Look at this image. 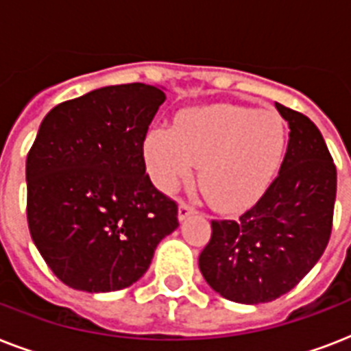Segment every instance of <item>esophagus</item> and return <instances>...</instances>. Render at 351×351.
<instances>
[{"instance_id":"esophagus-1","label":"esophagus","mask_w":351,"mask_h":351,"mask_svg":"<svg viewBox=\"0 0 351 351\" xmlns=\"http://www.w3.org/2000/svg\"><path fill=\"white\" fill-rule=\"evenodd\" d=\"M193 213H195V208H193L191 204H187V202H184V200H182L180 206H178V219L186 220L187 217H189V215H193Z\"/></svg>"}]
</instances>
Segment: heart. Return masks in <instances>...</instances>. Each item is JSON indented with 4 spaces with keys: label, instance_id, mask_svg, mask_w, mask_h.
I'll list each match as a JSON object with an SVG mask.
<instances>
[{
    "label": "heart",
    "instance_id": "heart-1",
    "mask_svg": "<svg viewBox=\"0 0 351 351\" xmlns=\"http://www.w3.org/2000/svg\"><path fill=\"white\" fill-rule=\"evenodd\" d=\"M289 132L271 109L220 106L184 111L175 127H153L143 140L149 175L165 193L176 191L200 167V187L213 208H251L280 171Z\"/></svg>",
    "mask_w": 351,
    "mask_h": 351
}]
</instances>
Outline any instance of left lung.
Here are the masks:
<instances>
[{
  "label": "left lung",
  "mask_w": 351,
  "mask_h": 351,
  "mask_svg": "<svg viewBox=\"0 0 351 351\" xmlns=\"http://www.w3.org/2000/svg\"><path fill=\"white\" fill-rule=\"evenodd\" d=\"M288 121V151L278 176L239 220H211L198 256L206 282L240 304L269 302L315 266L332 234L337 169L308 117L275 104Z\"/></svg>",
  "instance_id": "obj_1"
}]
</instances>
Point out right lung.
<instances>
[{
	"label": "right lung",
	"mask_w": 351,
	"mask_h": 351,
	"mask_svg": "<svg viewBox=\"0 0 351 351\" xmlns=\"http://www.w3.org/2000/svg\"><path fill=\"white\" fill-rule=\"evenodd\" d=\"M164 101L154 85H109L41 121L27 156V220L43 261L69 288L131 286L178 228V206L153 186L143 158Z\"/></svg>",
	"instance_id": "right-lung-1"
}]
</instances>
